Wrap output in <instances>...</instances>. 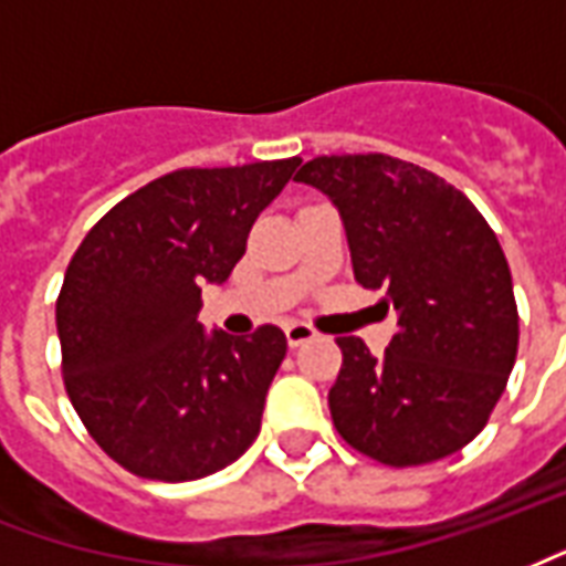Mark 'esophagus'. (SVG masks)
<instances>
[{
	"label": "esophagus",
	"mask_w": 566,
	"mask_h": 566,
	"mask_svg": "<svg viewBox=\"0 0 566 566\" xmlns=\"http://www.w3.org/2000/svg\"><path fill=\"white\" fill-rule=\"evenodd\" d=\"M284 336H287V345L291 347H300L305 345V342H312V338L317 336L315 329L308 324H300V321H291V324L284 326Z\"/></svg>",
	"instance_id": "34e87169"
}]
</instances>
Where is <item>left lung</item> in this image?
I'll return each mask as SVG.
<instances>
[{"label": "left lung", "instance_id": "1", "mask_svg": "<svg viewBox=\"0 0 566 566\" xmlns=\"http://www.w3.org/2000/svg\"><path fill=\"white\" fill-rule=\"evenodd\" d=\"M294 179L333 200L357 282L384 287L399 324L380 357L363 338H336L338 434L392 468L462 450L516 363L518 312L497 237L459 188L389 155H321Z\"/></svg>", "mask_w": 566, "mask_h": 566}]
</instances>
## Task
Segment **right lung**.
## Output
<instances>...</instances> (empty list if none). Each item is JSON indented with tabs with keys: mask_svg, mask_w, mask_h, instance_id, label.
I'll list each match as a JSON object with an SVG mask.
<instances>
[{
	"mask_svg": "<svg viewBox=\"0 0 566 566\" xmlns=\"http://www.w3.org/2000/svg\"><path fill=\"white\" fill-rule=\"evenodd\" d=\"M300 158L191 167L134 191L86 233L56 300L65 389L95 443L132 474L186 483L237 462L261 432L287 354L279 326L249 338L198 324L254 219Z\"/></svg>",
	"mask_w": 566,
	"mask_h": 566,
	"instance_id": "add662e5",
	"label": "right lung"
}]
</instances>
